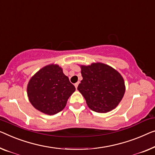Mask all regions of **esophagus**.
<instances>
[{"instance_id":"esophagus-1","label":"esophagus","mask_w":155,"mask_h":155,"mask_svg":"<svg viewBox=\"0 0 155 155\" xmlns=\"http://www.w3.org/2000/svg\"><path fill=\"white\" fill-rule=\"evenodd\" d=\"M78 85V83H76V84H74V86H75V87H76V88H77Z\"/></svg>"}]
</instances>
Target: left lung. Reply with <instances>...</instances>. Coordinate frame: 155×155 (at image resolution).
<instances>
[{
	"label": "left lung",
	"mask_w": 155,
	"mask_h": 155,
	"mask_svg": "<svg viewBox=\"0 0 155 155\" xmlns=\"http://www.w3.org/2000/svg\"><path fill=\"white\" fill-rule=\"evenodd\" d=\"M83 80L78 91L88 107L97 113H107L117 107L125 92V85L118 71L104 63L81 65Z\"/></svg>",
	"instance_id": "left-lung-1"
}]
</instances>
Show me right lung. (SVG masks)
<instances>
[{
  "mask_svg": "<svg viewBox=\"0 0 155 155\" xmlns=\"http://www.w3.org/2000/svg\"><path fill=\"white\" fill-rule=\"evenodd\" d=\"M75 87L58 64H48L39 70L27 86V94L31 104L47 115H54L65 107Z\"/></svg>",
  "mask_w": 155,
  "mask_h": 155,
  "instance_id": "right-lung-1",
  "label": "right lung"
}]
</instances>
